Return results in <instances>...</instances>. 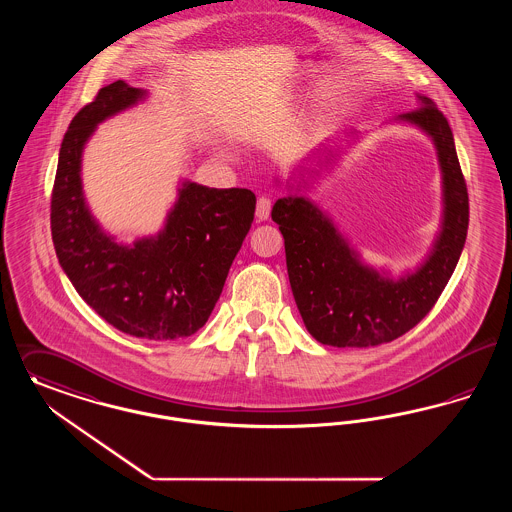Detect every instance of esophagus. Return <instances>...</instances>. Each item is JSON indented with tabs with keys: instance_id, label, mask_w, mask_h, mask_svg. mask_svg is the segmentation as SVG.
Wrapping results in <instances>:
<instances>
[{
	"instance_id": "esophagus-1",
	"label": "esophagus",
	"mask_w": 512,
	"mask_h": 512,
	"mask_svg": "<svg viewBox=\"0 0 512 512\" xmlns=\"http://www.w3.org/2000/svg\"><path fill=\"white\" fill-rule=\"evenodd\" d=\"M270 198H266V196H261L259 200H257V209H255V215H257V219L259 221H266L268 217H270Z\"/></svg>"
}]
</instances>
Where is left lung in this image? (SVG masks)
<instances>
[{"label": "left lung", "mask_w": 512, "mask_h": 512, "mask_svg": "<svg viewBox=\"0 0 512 512\" xmlns=\"http://www.w3.org/2000/svg\"><path fill=\"white\" fill-rule=\"evenodd\" d=\"M417 99L419 108L394 122L415 125L429 135L442 171V226L423 265L394 280L389 272L364 265L328 215L305 196L289 194L272 207V221L286 244L295 303L308 333L322 345L366 348L398 339L429 314L461 257L469 228V194L453 133L429 97ZM322 156L324 162L320 158L318 165L333 158L329 148ZM303 171L318 173L307 167Z\"/></svg>", "instance_id": "obj_1"}]
</instances>
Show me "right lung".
<instances>
[{"label": "right lung", "instance_id": "add662e5", "mask_svg": "<svg viewBox=\"0 0 512 512\" xmlns=\"http://www.w3.org/2000/svg\"><path fill=\"white\" fill-rule=\"evenodd\" d=\"M146 91L118 80L83 106L64 135L51 196V234L62 270L110 326L150 341L188 337L221 297L230 265L253 223L255 194L184 181L156 236L123 246L85 204L82 154L97 125Z\"/></svg>", "mask_w": 512, "mask_h": 512}]
</instances>
